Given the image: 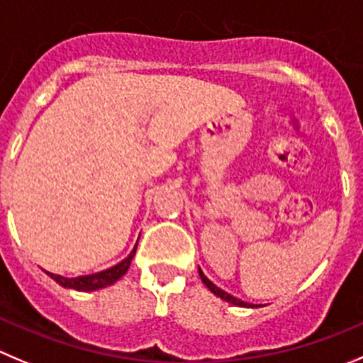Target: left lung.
Returning a JSON list of instances; mask_svg holds the SVG:
<instances>
[{"instance_id":"left-lung-1","label":"left lung","mask_w":363,"mask_h":363,"mask_svg":"<svg viewBox=\"0 0 363 363\" xmlns=\"http://www.w3.org/2000/svg\"><path fill=\"white\" fill-rule=\"evenodd\" d=\"M199 276H201V279H203V283H205L206 287L210 289V291L213 292V294L216 296H219L220 299H224V301H228V303H233V305H239V306H247V303H244V301H240V299H237V298H233V296H230L228 294V292H224V291H220L219 287H216V285H213L212 281H210L208 278H206L205 274H203V271L201 269H199Z\"/></svg>"}]
</instances>
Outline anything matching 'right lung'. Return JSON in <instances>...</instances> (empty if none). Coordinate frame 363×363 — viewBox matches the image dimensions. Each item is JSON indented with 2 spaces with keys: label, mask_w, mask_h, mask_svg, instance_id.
Here are the masks:
<instances>
[{
  "label": "right lung",
  "mask_w": 363,
  "mask_h": 363,
  "mask_svg": "<svg viewBox=\"0 0 363 363\" xmlns=\"http://www.w3.org/2000/svg\"><path fill=\"white\" fill-rule=\"evenodd\" d=\"M137 246L133 247V251L124 258L121 264L113 265V267L106 269V271L98 272V274H91V276H80V278H64V276L53 274V272H48L58 285L65 289H74V291H98V289L108 287L112 283H116L124 272L128 271L130 264H132V258L135 255Z\"/></svg>",
  "instance_id": "right-lung-1"
}]
</instances>
